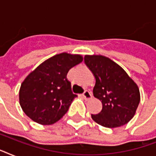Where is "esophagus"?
Wrapping results in <instances>:
<instances>
[{"instance_id":"obj_1","label":"esophagus","mask_w":156,"mask_h":156,"mask_svg":"<svg viewBox=\"0 0 156 156\" xmlns=\"http://www.w3.org/2000/svg\"><path fill=\"white\" fill-rule=\"evenodd\" d=\"M83 97L85 99V100H90L92 97V95H91V92L89 91V90H86L83 93Z\"/></svg>"}]
</instances>
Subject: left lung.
Listing matches in <instances>:
<instances>
[{"mask_svg": "<svg viewBox=\"0 0 156 156\" xmlns=\"http://www.w3.org/2000/svg\"><path fill=\"white\" fill-rule=\"evenodd\" d=\"M84 62L95 76L93 95L102 103L100 113L91 114L93 120L107 128L128 123L140 102L137 84L121 66L106 56L87 55Z\"/></svg>", "mask_w": 156, "mask_h": 156, "instance_id": "8db88e82", "label": "left lung"}]
</instances>
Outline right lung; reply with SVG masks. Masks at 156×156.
Wrapping results in <instances>:
<instances>
[{
	"label": "right lung",
	"mask_w": 156,
	"mask_h": 156,
	"mask_svg": "<svg viewBox=\"0 0 156 156\" xmlns=\"http://www.w3.org/2000/svg\"><path fill=\"white\" fill-rule=\"evenodd\" d=\"M82 61L80 55L63 52L48 59L31 72L19 90V103L26 115L41 125L58 121L77 97L66 75Z\"/></svg>",
	"instance_id": "right-lung-1"
}]
</instances>
